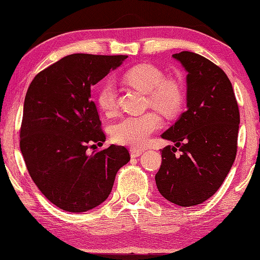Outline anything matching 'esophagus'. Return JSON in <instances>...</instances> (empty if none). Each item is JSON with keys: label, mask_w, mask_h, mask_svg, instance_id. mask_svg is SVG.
<instances>
[{"label": "esophagus", "mask_w": 260, "mask_h": 260, "mask_svg": "<svg viewBox=\"0 0 260 260\" xmlns=\"http://www.w3.org/2000/svg\"><path fill=\"white\" fill-rule=\"evenodd\" d=\"M129 152H131V156L132 157H137V156H140L142 153H143V151L139 150V149H135V147H132V149L129 150Z\"/></svg>", "instance_id": "1"}]
</instances>
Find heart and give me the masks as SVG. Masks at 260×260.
Returning <instances> with one entry per match:
<instances>
[{
    "label": "heart",
    "instance_id": "1",
    "mask_svg": "<svg viewBox=\"0 0 260 260\" xmlns=\"http://www.w3.org/2000/svg\"><path fill=\"white\" fill-rule=\"evenodd\" d=\"M126 82L134 88L149 93V103L162 113L172 115L180 108L182 90L175 80H167L165 73L156 66L141 64L127 71L124 75ZM96 103L105 113L116 109V86L113 81L107 80L100 85ZM162 125L161 117L154 111L143 115H129L120 118L111 127L116 142L120 144L141 147L147 144L151 135Z\"/></svg>",
    "mask_w": 260,
    "mask_h": 260
}]
</instances>
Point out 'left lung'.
<instances>
[{
	"instance_id": "8db88e82",
	"label": "left lung",
	"mask_w": 260,
	"mask_h": 260,
	"mask_svg": "<svg viewBox=\"0 0 260 260\" xmlns=\"http://www.w3.org/2000/svg\"><path fill=\"white\" fill-rule=\"evenodd\" d=\"M172 57L188 73L187 109L161 135L175 145L161 150L155 182L166 200L189 207L214 195L230 171L240 114L230 80L217 65L191 52Z\"/></svg>"
}]
</instances>
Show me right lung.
I'll return each instance as SVG.
<instances>
[{
    "label": "right lung",
    "instance_id": "right-lung-1",
    "mask_svg": "<svg viewBox=\"0 0 260 260\" xmlns=\"http://www.w3.org/2000/svg\"><path fill=\"white\" fill-rule=\"evenodd\" d=\"M126 58L68 55L36 75L28 88L20 150L36 186L66 212H86L104 203L117 171L131 159L126 147L114 144L86 153L89 144L106 141L91 86Z\"/></svg>",
    "mask_w": 260,
    "mask_h": 260
}]
</instances>
